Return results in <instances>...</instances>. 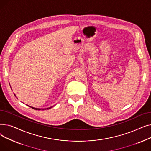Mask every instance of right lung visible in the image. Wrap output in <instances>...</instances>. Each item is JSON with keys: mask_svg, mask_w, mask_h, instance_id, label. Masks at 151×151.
<instances>
[{"mask_svg": "<svg viewBox=\"0 0 151 151\" xmlns=\"http://www.w3.org/2000/svg\"><path fill=\"white\" fill-rule=\"evenodd\" d=\"M14 96H15V95H14ZM29 107H30V108H33V109H37V110H40L41 109H40V108H33V107H31V106H29ZM49 108H46L47 109H49Z\"/></svg>", "mask_w": 151, "mask_h": 151, "instance_id": "1", "label": "right lung"}]
</instances>
